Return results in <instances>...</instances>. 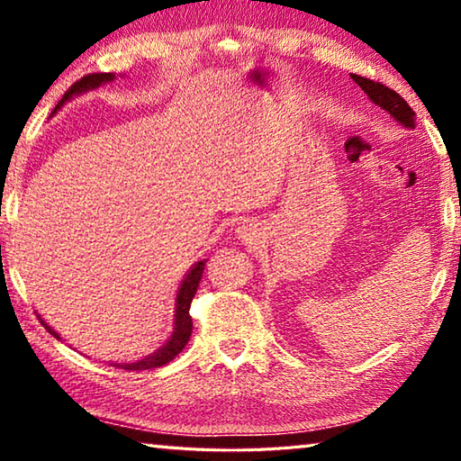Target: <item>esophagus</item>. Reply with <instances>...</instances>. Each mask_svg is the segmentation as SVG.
Returning a JSON list of instances; mask_svg holds the SVG:
<instances>
[{
  "label": "esophagus",
  "instance_id": "1",
  "mask_svg": "<svg viewBox=\"0 0 461 461\" xmlns=\"http://www.w3.org/2000/svg\"><path fill=\"white\" fill-rule=\"evenodd\" d=\"M238 238L241 241H246V244H254V241L260 238L256 223H241L238 228Z\"/></svg>",
  "mask_w": 461,
  "mask_h": 461
}]
</instances>
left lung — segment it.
<instances>
[{"label":"left lung","mask_w":461,"mask_h":461,"mask_svg":"<svg viewBox=\"0 0 461 461\" xmlns=\"http://www.w3.org/2000/svg\"><path fill=\"white\" fill-rule=\"evenodd\" d=\"M352 79L360 85L362 91L370 97L374 105H378L380 109H384L393 118L404 126L407 130H415V112H412L411 105L404 101L399 93L388 89L386 85L364 79L360 75H352Z\"/></svg>","instance_id":"obj_1"}]
</instances>
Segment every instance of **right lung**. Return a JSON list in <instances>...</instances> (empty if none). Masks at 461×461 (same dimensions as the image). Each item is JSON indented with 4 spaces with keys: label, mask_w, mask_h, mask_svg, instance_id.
Listing matches in <instances>:
<instances>
[{
    "label": "right lung",
    "mask_w": 461,
    "mask_h": 461,
    "mask_svg": "<svg viewBox=\"0 0 461 461\" xmlns=\"http://www.w3.org/2000/svg\"><path fill=\"white\" fill-rule=\"evenodd\" d=\"M115 79L113 73H97V75H85L81 81H77L71 89L65 93V97L59 101V105L54 107L52 113H57L59 109L67 104L68 99H73L77 95H81V93H87L91 89H97L101 85L105 83H112ZM205 262L207 260H199L194 262L191 270L186 272L181 286H178L176 291V299H175V325H173V333H170V338L167 339L165 346H160L156 352L144 356L142 360H136V362H130V364H109V366H115V368H123V370H152V368H158V366H165L170 360H173L175 356H178L183 352V348L186 346V341H189L191 333H193V319L189 315V309H191V301L194 293H197V286H199V280L203 276V270H205ZM41 323L49 330L50 335L54 338L60 339V335L52 330V327L42 321Z\"/></svg>",
    "instance_id": "1"
}]
</instances>
